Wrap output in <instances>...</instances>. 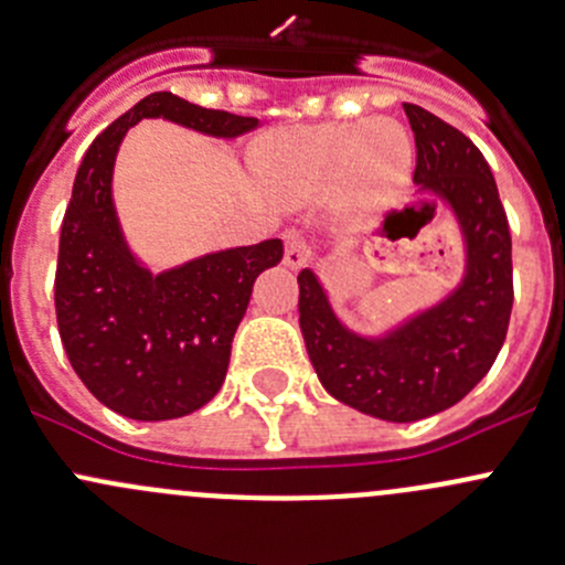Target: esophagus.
<instances>
[{"label":"esophagus","instance_id":"34e87169","mask_svg":"<svg viewBox=\"0 0 565 565\" xmlns=\"http://www.w3.org/2000/svg\"><path fill=\"white\" fill-rule=\"evenodd\" d=\"M306 259H309V243H306V237L298 230L284 232V265L298 270V267L306 265Z\"/></svg>","mask_w":565,"mask_h":565}]
</instances>
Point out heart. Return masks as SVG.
I'll list each match as a JSON object with an SVG mask.
<instances>
[{
    "label": "heart",
    "instance_id": "heart-1",
    "mask_svg": "<svg viewBox=\"0 0 565 565\" xmlns=\"http://www.w3.org/2000/svg\"><path fill=\"white\" fill-rule=\"evenodd\" d=\"M262 185L284 204L328 191L339 218L363 221L393 207L413 174V139L396 119L287 128L256 145Z\"/></svg>",
    "mask_w": 565,
    "mask_h": 565
}]
</instances>
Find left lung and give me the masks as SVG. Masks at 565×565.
<instances>
[{"mask_svg": "<svg viewBox=\"0 0 565 565\" xmlns=\"http://www.w3.org/2000/svg\"><path fill=\"white\" fill-rule=\"evenodd\" d=\"M404 114L415 134V182L446 199L461 224V287L385 339H363L335 319L315 273L298 276L300 330L319 383L339 402L393 424L443 413L476 388L503 347L514 306L511 232L492 169L454 125L415 104H404ZM393 221L396 213L385 230Z\"/></svg>", "mask_w": 565, "mask_h": 565, "instance_id": "8db88e82", "label": "left lung"}]
</instances>
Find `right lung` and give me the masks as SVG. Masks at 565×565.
<instances>
[{"instance_id":"right-lung-1","label":"right lung","mask_w":565,"mask_h":565,"mask_svg":"<svg viewBox=\"0 0 565 565\" xmlns=\"http://www.w3.org/2000/svg\"><path fill=\"white\" fill-rule=\"evenodd\" d=\"M141 117L210 136L248 134L256 117L152 93L89 145L65 210L54 306L73 372L98 402L134 420H169L221 391L250 287L284 256L281 241L199 256L152 276L134 259L111 202L117 147Z\"/></svg>"}]
</instances>
